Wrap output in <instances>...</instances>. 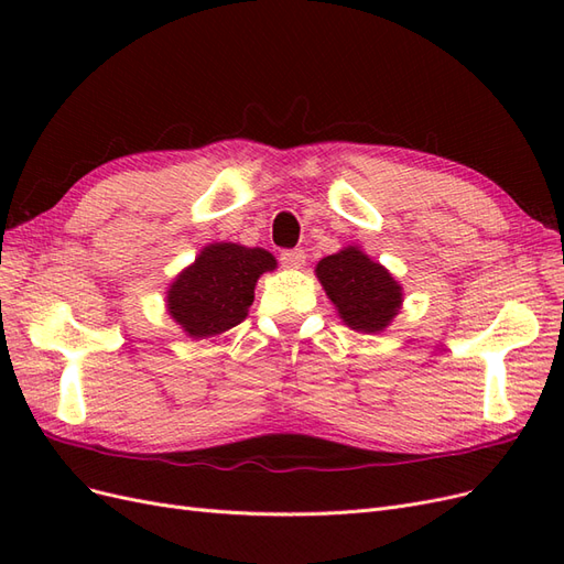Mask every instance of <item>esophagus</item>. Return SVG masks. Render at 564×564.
Returning a JSON list of instances; mask_svg holds the SVG:
<instances>
[{"instance_id":"1","label":"esophagus","mask_w":564,"mask_h":564,"mask_svg":"<svg viewBox=\"0 0 564 564\" xmlns=\"http://www.w3.org/2000/svg\"><path fill=\"white\" fill-rule=\"evenodd\" d=\"M280 261L284 268H301L305 263V251L303 249H286L280 253Z\"/></svg>"}]
</instances>
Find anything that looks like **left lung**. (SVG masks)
<instances>
[{
    "mask_svg": "<svg viewBox=\"0 0 564 564\" xmlns=\"http://www.w3.org/2000/svg\"><path fill=\"white\" fill-rule=\"evenodd\" d=\"M315 275L350 329L377 334L400 313L402 286L360 247H346L322 259Z\"/></svg>",
    "mask_w": 564,
    "mask_h": 564,
    "instance_id": "left-lung-1",
    "label": "left lung"
}]
</instances>
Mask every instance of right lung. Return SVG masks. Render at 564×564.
Wrapping results in <instances>:
<instances>
[{"label":"right lung","mask_w":564,"mask_h":564,"mask_svg":"<svg viewBox=\"0 0 564 564\" xmlns=\"http://www.w3.org/2000/svg\"><path fill=\"white\" fill-rule=\"evenodd\" d=\"M275 256L235 242L207 245L166 292V311L193 338H209L240 324L253 303V286Z\"/></svg>","instance_id":"obj_1"}]
</instances>
